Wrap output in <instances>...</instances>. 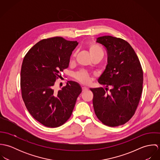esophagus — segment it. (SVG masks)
<instances>
[{
  "instance_id": "obj_1",
  "label": "esophagus",
  "mask_w": 160,
  "mask_h": 160,
  "mask_svg": "<svg viewBox=\"0 0 160 160\" xmlns=\"http://www.w3.org/2000/svg\"><path fill=\"white\" fill-rule=\"evenodd\" d=\"M88 89V88H86V87H82V92H85L86 91H87Z\"/></svg>"
}]
</instances>
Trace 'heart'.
Instances as JSON below:
<instances>
[{
  "label": "heart",
  "instance_id": "heart-1",
  "mask_svg": "<svg viewBox=\"0 0 160 160\" xmlns=\"http://www.w3.org/2000/svg\"><path fill=\"white\" fill-rule=\"evenodd\" d=\"M89 52L92 58H93L96 57H102L103 56V51L102 48L96 44H91L89 47ZM76 57V53H74L70 58V62L72 63L74 61ZM92 74L85 70H79L74 73V78L76 80L79 81L81 83L88 84L90 83L92 78Z\"/></svg>",
  "mask_w": 160,
  "mask_h": 160
}]
</instances>
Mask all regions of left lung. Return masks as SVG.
Instances as JSON below:
<instances>
[{
  "instance_id": "obj_1",
  "label": "left lung",
  "mask_w": 160,
  "mask_h": 160,
  "mask_svg": "<svg viewBox=\"0 0 160 160\" xmlns=\"http://www.w3.org/2000/svg\"><path fill=\"white\" fill-rule=\"evenodd\" d=\"M97 42L106 48L108 64L98 80L107 87L105 90L90 89L94 112L105 125H123L136 111L142 92L143 70L134 50L125 40L105 36L98 38Z\"/></svg>"
}]
</instances>
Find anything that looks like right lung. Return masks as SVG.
I'll use <instances>...</instances> for the list:
<instances>
[{
	"instance_id": "right-lung-1",
	"label": "right lung",
	"mask_w": 160,
	"mask_h": 160,
	"mask_svg": "<svg viewBox=\"0 0 160 160\" xmlns=\"http://www.w3.org/2000/svg\"><path fill=\"white\" fill-rule=\"evenodd\" d=\"M62 37L44 39L36 44L24 57L20 87L24 105L31 116L48 128L65 123L72 114L80 86L68 81L58 91L55 83L61 72L68 67L69 58L78 46Z\"/></svg>"
}]
</instances>
